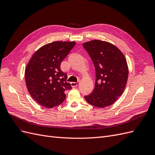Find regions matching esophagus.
<instances>
[{"label":"esophagus","instance_id":"esophagus-1","mask_svg":"<svg viewBox=\"0 0 155 155\" xmlns=\"http://www.w3.org/2000/svg\"><path fill=\"white\" fill-rule=\"evenodd\" d=\"M71 86L73 87H76L78 85V82H71Z\"/></svg>","mask_w":155,"mask_h":155}]
</instances>
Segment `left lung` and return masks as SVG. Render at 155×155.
Returning a JSON list of instances; mask_svg holds the SVG:
<instances>
[{
	"instance_id": "obj_1",
	"label": "left lung",
	"mask_w": 155,
	"mask_h": 155,
	"mask_svg": "<svg viewBox=\"0 0 155 155\" xmlns=\"http://www.w3.org/2000/svg\"><path fill=\"white\" fill-rule=\"evenodd\" d=\"M95 66L96 79L91 94L84 96L88 103L105 108L116 102L127 84L129 69L121 51L107 41L92 40L82 44Z\"/></svg>"
}]
</instances>
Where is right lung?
I'll use <instances>...</instances> for the list:
<instances>
[{
	"instance_id": "right-lung-1",
	"label": "right lung",
	"mask_w": 155,
	"mask_h": 155,
	"mask_svg": "<svg viewBox=\"0 0 155 155\" xmlns=\"http://www.w3.org/2000/svg\"><path fill=\"white\" fill-rule=\"evenodd\" d=\"M74 41H54L34 53L25 69V81L31 97L45 108L61 104L65 91L71 89L67 74L60 69L62 60L75 45Z\"/></svg>"
}]
</instances>
